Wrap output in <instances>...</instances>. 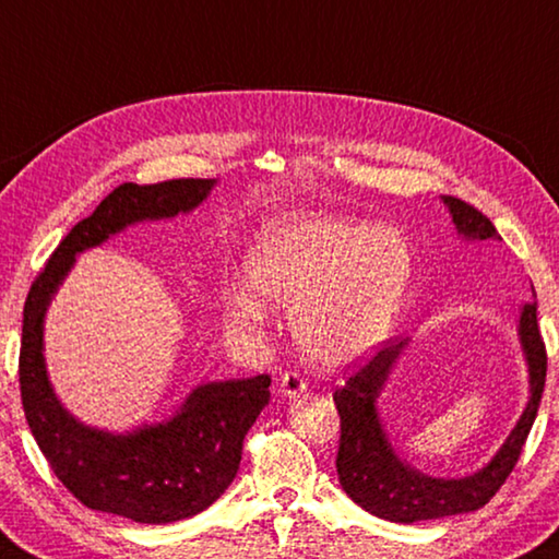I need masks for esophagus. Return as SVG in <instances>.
<instances>
[{"label":"esophagus","mask_w":559,"mask_h":559,"mask_svg":"<svg viewBox=\"0 0 559 559\" xmlns=\"http://www.w3.org/2000/svg\"><path fill=\"white\" fill-rule=\"evenodd\" d=\"M306 389H308L306 381H302V377L296 371H288L281 377V393L288 395V399H296V395L306 393Z\"/></svg>","instance_id":"34e87169"}]
</instances>
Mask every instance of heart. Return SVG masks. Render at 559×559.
Wrapping results in <instances>:
<instances>
[{
  "label": "heart",
  "mask_w": 559,
  "mask_h": 559,
  "mask_svg": "<svg viewBox=\"0 0 559 559\" xmlns=\"http://www.w3.org/2000/svg\"><path fill=\"white\" fill-rule=\"evenodd\" d=\"M249 288L293 310L300 347L340 369L371 354L391 332L411 276V253L391 227L312 217L269 227L245 257ZM229 318L261 324L263 308L235 293Z\"/></svg>",
  "instance_id": "obj_1"
}]
</instances>
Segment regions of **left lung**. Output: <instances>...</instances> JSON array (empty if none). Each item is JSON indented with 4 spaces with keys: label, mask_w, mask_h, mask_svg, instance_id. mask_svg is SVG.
<instances>
[{
    "label": "left lung",
    "mask_w": 559,
    "mask_h": 559,
    "mask_svg": "<svg viewBox=\"0 0 559 559\" xmlns=\"http://www.w3.org/2000/svg\"><path fill=\"white\" fill-rule=\"evenodd\" d=\"M442 202L450 210L456 235L464 241H501L491 219L472 207L469 202L452 195H442ZM519 337L527 361L531 399H527L521 420L515 423L493 460L484 469L462 476V479H438V476L415 469L401 460L381 425L377 399L408 340L385 344L367 364H361L344 381L342 389L334 391L342 428L337 474L349 499L359 503L364 511L393 523L444 519V515L469 513L489 503L519 462L527 432H531L537 408H540L547 354L540 328H537L535 300L525 302L521 310Z\"/></svg>",
    "instance_id": "obj_1"
}]
</instances>
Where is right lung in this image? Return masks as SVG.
Here are the masks:
<instances>
[{"label":"right lung","instance_id":"1","mask_svg":"<svg viewBox=\"0 0 559 559\" xmlns=\"http://www.w3.org/2000/svg\"><path fill=\"white\" fill-rule=\"evenodd\" d=\"M217 180L178 178L154 186L124 182L93 215L68 231L32 283L24 306L19 383L24 413L50 469L87 509L136 523L190 519L225 493L237 476L245 435L271 399V377L202 383L174 418L107 432L73 418L48 381L44 318L75 257L121 229L195 210Z\"/></svg>","mask_w":559,"mask_h":559}]
</instances>
